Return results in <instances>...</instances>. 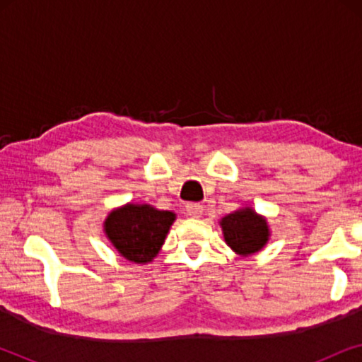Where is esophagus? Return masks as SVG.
I'll return each mask as SVG.
<instances>
[{"instance_id":"34e87169","label":"esophagus","mask_w":362,"mask_h":362,"mask_svg":"<svg viewBox=\"0 0 362 362\" xmlns=\"http://www.w3.org/2000/svg\"><path fill=\"white\" fill-rule=\"evenodd\" d=\"M202 211H204V209H202V206L197 204V202H191V204L186 206L187 216H191V217H201Z\"/></svg>"}]
</instances>
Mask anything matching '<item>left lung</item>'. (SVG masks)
Listing matches in <instances>:
<instances>
[{"label":"left lung","instance_id":"left-lung-1","mask_svg":"<svg viewBox=\"0 0 362 362\" xmlns=\"http://www.w3.org/2000/svg\"><path fill=\"white\" fill-rule=\"evenodd\" d=\"M219 226L226 244L240 257L260 252L272 235L267 217L255 212L250 206L239 207L224 216L219 221Z\"/></svg>","mask_w":362,"mask_h":362}]
</instances>
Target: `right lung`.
Here are the masks:
<instances>
[{
	"instance_id": "obj_1",
	"label": "right lung",
	"mask_w": 362,
	"mask_h": 362,
	"mask_svg": "<svg viewBox=\"0 0 362 362\" xmlns=\"http://www.w3.org/2000/svg\"><path fill=\"white\" fill-rule=\"evenodd\" d=\"M175 221L176 214L173 211L127 202L108 212L103 221V232L123 259L145 265L161 250Z\"/></svg>"
}]
</instances>
